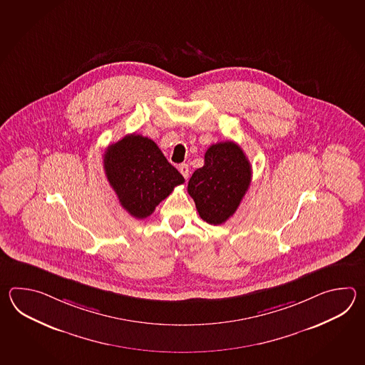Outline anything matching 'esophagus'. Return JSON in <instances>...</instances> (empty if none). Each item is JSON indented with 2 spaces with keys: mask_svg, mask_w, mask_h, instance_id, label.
Segmentation results:
<instances>
[{
  "mask_svg": "<svg viewBox=\"0 0 365 365\" xmlns=\"http://www.w3.org/2000/svg\"><path fill=\"white\" fill-rule=\"evenodd\" d=\"M179 171L185 179H187L189 178V165L187 164H180L179 167Z\"/></svg>",
  "mask_w": 365,
  "mask_h": 365,
  "instance_id": "34e87169",
  "label": "esophagus"
}]
</instances>
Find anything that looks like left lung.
Instances as JSON below:
<instances>
[{
  "mask_svg": "<svg viewBox=\"0 0 365 365\" xmlns=\"http://www.w3.org/2000/svg\"><path fill=\"white\" fill-rule=\"evenodd\" d=\"M252 165L232 140L211 145L205 164L195 170L187 184L200 217L209 225H222L232 217L247 193Z\"/></svg>",
  "mask_w": 365,
  "mask_h": 365,
  "instance_id": "obj_1",
  "label": "left lung"
}]
</instances>
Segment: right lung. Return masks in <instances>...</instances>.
Listing matches in <instances>:
<instances>
[{
	"label": "right lung",
	"instance_id": "add662e5",
	"mask_svg": "<svg viewBox=\"0 0 365 365\" xmlns=\"http://www.w3.org/2000/svg\"><path fill=\"white\" fill-rule=\"evenodd\" d=\"M103 163L121 206L135 219L150 217L185 181L154 140L134 133L109 145Z\"/></svg>",
	"mask_w": 365,
	"mask_h": 365
}]
</instances>
